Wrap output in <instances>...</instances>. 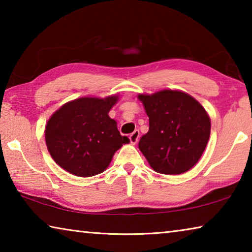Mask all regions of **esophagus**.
I'll list each match as a JSON object with an SVG mask.
<instances>
[{"label":"esophagus","mask_w":252,"mask_h":252,"mask_svg":"<svg viewBox=\"0 0 252 252\" xmlns=\"http://www.w3.org/2000/svg\"><path fill=\"white\" fill-rule=\"evenodd\" d=\"M139 136H140V131H139V130L133 131V132H132V133L130 134V136H129L130 142H131L132 144H135L136 142L139 141Z\"/></svg>","instance_id":"1"}]
</instances>
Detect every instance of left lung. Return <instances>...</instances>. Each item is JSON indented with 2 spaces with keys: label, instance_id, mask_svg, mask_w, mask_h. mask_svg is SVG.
<instances>
[{
  "label": "left lung",
  "instance_id": "left-lung-1",
  "mask_svg": "<svg viewBox=\"0 0 252 252\" xmlns=\"http://www.w3.org/2000/svg\"><path fill=\"white\" fill-rule=\"evenodd\" d=\"M149 117V131L139 149L155 171L180 174L199 161L210 136L206 110L187 93L163 90L140 94Z\"/></svg>",
  "mask_w": 252,
  "mask_h": 252
}]
</instances>
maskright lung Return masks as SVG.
Here are the masks:
<instances>
[{"label":"right lung","mask_w":252,"mask_h":252,"mask_svg":"<svg viewBox=\"0 0 252 252\" xmlns=\"http://www.w3.org/2000/svg\"><path fill=\"white\" fill-rule=\"evenodd\" d=\"M117 100V96L81 97L50 118L46 147L60 167L78 177L95 176L108 168L117 150L130 142L108 114Z\"/></svg>","instance_id":"right-lung-1"}]
</instances>
